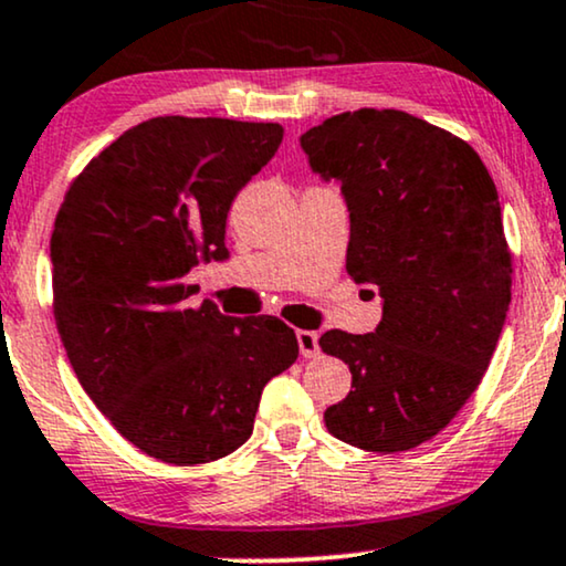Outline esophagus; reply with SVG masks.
Listing matches in <instances>:
<instances>
[{
	"mask_svg": "<svg viewBox=\"0 0 566 566\" xmlns=\"http://www.w3.org/2000/svg\"><path fill=\"white\" fill-rule=\"evenodd\" d=\"M297 347H300V355H303V357H316L321 353L318 334L300 328V332H297Z\"/></svg>",
	"mask_w": 566,
	"mask_h": 566,
	"instance_id": "obj_1",
	"label": "esophagus"
}]
</instances>
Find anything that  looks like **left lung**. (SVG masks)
Here are the masks:
<instances>
[{
    "instance_id": "obj_1",
    "label": "left lung",
    "mask_w": 566,
    "mask_h": 566,
    "mask_svg": "<svg viewBox=\"0 0 566 566\" xmlns=\"http://www.w3.org/2000/svg\"><path fill=\"white\" fill-rule=\"evenodd\" d=\"M300 148L345 198L347 274L381 295L374 332L321 336L353 374L324 423L357 449L407 452L460 412L502 336L512 255L496 185L468 143L397 109L336 114Z\"/></svg>"
}]
</instances>
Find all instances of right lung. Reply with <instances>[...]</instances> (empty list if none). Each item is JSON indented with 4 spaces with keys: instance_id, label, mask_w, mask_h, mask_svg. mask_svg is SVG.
<instances>
[{
    "instance_id": "1",
    "label": "right lung",
    "mask_w": 566,
    "mask_h": 566,
    "mask_svg": "<svg viewBox=\"0 0 566 566\" xmlns=\"http://www.w3.org/2000/svg\"><path fill=\"white\" fill-rule=\"evenodd\" d=\"M274 123L156 117L119 135L70 185L54 221V316L93 405L169 464L232 454L261 391L297 360L274 316L234 318L188 274L227 261V213L276 154Z\"/></svg>"
}]
</instances>
